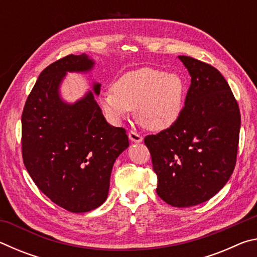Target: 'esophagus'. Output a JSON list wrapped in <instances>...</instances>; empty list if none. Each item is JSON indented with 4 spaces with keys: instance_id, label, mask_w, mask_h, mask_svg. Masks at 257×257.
<instances>
[{
    "instance_id": "1",
    "label": "esophagus",
    "mask_w": 257,
    "mask_h": 257,
    "mask_svg": "<svg viewBox=\"0 0 257 257\" xmlns=\"http://www.w3.org/2000/svg\"><path fill=\"white\" fill-rule=\"evenodd\" d=\"M128 136H129L130 141L134 142V143H141V142H143V137L141 136V135H139L136 132H133V130H132V132H129Z\"/></svg>"
}]
</instances>
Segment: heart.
Listing matches in <instances>:
<instances>
[{
	"mask_svg": "<svg viewBox=\"0 0 257 257\" xmlns=\"http://www.w3.org/2000/svg\"><path fill=\"white\" fill-rule=\"evenodd\" d=\"M184 94V82L178 75L143 68L121 76L112 89L101 95L99 102L113 121H120L136 108L138 122L159 132L179 119Z\"/></svg>",
	"mask_w": 257,
	"mask_h": 257,
	"instance_id": "obj_1",
	"label": "heart"
}]
</instances>
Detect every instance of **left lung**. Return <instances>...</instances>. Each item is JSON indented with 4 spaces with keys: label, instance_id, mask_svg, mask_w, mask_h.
<instances>
[{
    "label": "left lung",
    "instance_id": "obj_1",
    "mask_svg": "<svg viewBox=\"0 0 257 257\" xmlns=\"http://www.w3.org/2000/svg\"><path fill=\"white\" fill-rule=\"evenodd\" d=\"M191 84L181 114L171 127L144 139L165 203L188 207L222 189L237 160L240 112L227 80L214 67L178 56Z\"/></svg>",
    "mask_w": 257,
    "mask_h": 257
}]
</instances>
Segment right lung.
<instances>
[{
  "instance_id": "right-lung-1",
  "label": "right lung",
  "mask_w": 257,
  "mask_h": 257,
  "mask_svg": "<svg viewBox=\"0 0 257 257\" xmlns=\"http://www.w3.org/2000/svg\"><path fill=\"white\" fill-rule=\"evenodd\" d=\"M94 61L67 55L41 72L21 116L25 167L52 202L73 213L105 202L115 159L129 146L124 128L110 125L88 92L75 104L63 102L59 86L67 71L86 72ZM101 85H94L99 94Z\"/></svg>"
}]
</instances>
